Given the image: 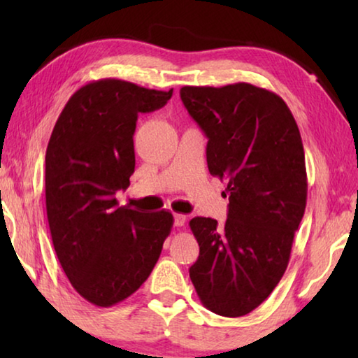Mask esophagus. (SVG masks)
Masks as SVG:
<instances>
[{
	"instance_id": "esophagus-1",
	"label": "esophagus",
	"mask_w": 358,
	"mask_h": 358,
	"mask_svg": "<svg viewBox=\"0 0 358 358\" xmlns=\"http://www.w3.org/2000/svg\"><path fill=\"white\" fill-rule=\"evenodd\" d=\"M185 222H186V215L175 213V226H177V227H183Z\"/></svg>"
}]
</instances>
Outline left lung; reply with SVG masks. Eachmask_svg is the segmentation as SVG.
Returning a JSON list of instances; mask_svg holds the SVG:
<instances>
[{
    "label": "left lung",
    "instance_id": "1",
    "mask_svg": "<svg viewBox=\"0 0 358 358\" xmlns=\"http://www.w3.org/2000/svg\"><path fill=\"white\" fill-rule=\"evenodd\" d=\"M180 96L208 137V171L227 180L229 196L222 226L189 221L201 248L189 276L207 310L240 317L266 300L287 268L306 207L301 136L282 98L256 85L183 87Z\"/></svg>",
    "mask_w": 358,
    "mask_h": 358
}]
</instances>
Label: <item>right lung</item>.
Instances as JSON below:
<instances>
[{"label": "right lung", "mask_w": 358, "mask_h": 358, "mask_svg": "<svg viewBox=\"0 0 358 358\" xmlns=\"http://www.w3.org/2000/svg\"><path fill=\"white\" fill-rule=\"evenodd\" d=\"M157 92L120 78L78 88L66 102L45 153V208L68 280L85 300L108 308L147 281L171 234L166 210L118 207L115 192L134 173L138 113L166 106Z\"/></svg>", "instance_id": "obj_1"}]
</instances>
